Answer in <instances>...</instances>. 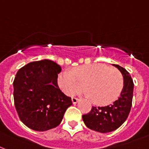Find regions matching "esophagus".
<instances>
[{"label": "esophagus", "mask_w": 149, "mask_h": 149, "mask_svg": "<svg viewBox=\"0 0 149 149\" xmlns=\"http://www.w3.org/2000/svg\"><path fill=\"white\" fill-rule=\"evenodd\" d=\"M71 100H72V103L74 104H76V103L79 101V98H77V97H72Z\"/></svg>", "instance_id": "obj_1"}]
</instances>
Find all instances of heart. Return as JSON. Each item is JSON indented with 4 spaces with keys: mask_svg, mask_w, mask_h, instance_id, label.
Listing matches in <instances>:
<instances>
[{
    "mask_svg": "<svg viewBox=\"0 0 149 149\" xmlns=\"http://www.w3.org/2000/svg\"><path fill=\"white\" fill-rule=\"evenodd\" d=\"M59 83L68 95L81 93L84 87L88 97L96 104L104 105L116 100L123 88L121 71L101 63L79 67L71 73L63 72Z\"/></svg>",
    "mask_w": 149,
    "mask_h": 149,
    "instance_id": "1",
    "label": "heart"
}]
</instances>
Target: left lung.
Listing matches in <instances>:
<instances>
[{"label": "left lung", "instance_id": "obj_1", "mask_svg": "<svg viewBox=\"0 0 149 149\" xmlns=\"http://www.w3.org/2000/svg\"><path fill=\"white\" fill-rule=\"evenodd\" d=\"M121 71L124 85L118 100L105 107H93L82 116L84 123L90 130L99 133H108L118 129L126 121L131 109L134 82L125 68L113 64Z\"/></svg>", "mask_w": 149, "mask_h": 149}]
</instances>
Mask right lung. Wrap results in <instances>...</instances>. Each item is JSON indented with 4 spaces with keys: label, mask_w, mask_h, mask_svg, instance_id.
Returning a JSON list of instances; mask_svg holds the SVG:
<instances>
[{
    "label": "right lung",
    "mask_w": 149,
    "mask_h": 149,
    "mask_svg": "<svg viewBox=\"0 0 149 149\" xmlns=\"http://www.w3.org/2000/svg\"><path fill=\"white\" fill-rule=\"evenodd\" d=\"M61 68L49 60L29 63L18 70L13 81L14 103L23 124L36 131L60 125L71 98L58 86Z\"/></svg>",
    "instance_id": "add662e5"
}]
</instances>
